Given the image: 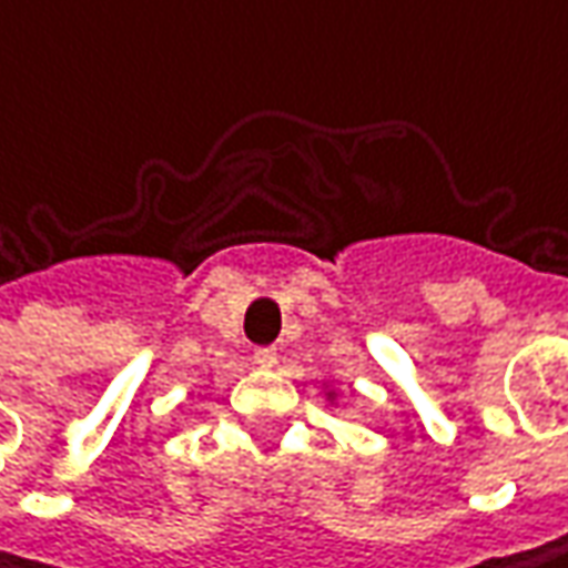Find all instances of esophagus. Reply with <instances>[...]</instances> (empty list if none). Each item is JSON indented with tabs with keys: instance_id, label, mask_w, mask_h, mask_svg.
Here are the masks:
<instances>
[{
	"instance_id": "1",
	"label": "esophagus",
	"mask_w": 568,
	"mask_h": 568,
	"mask_svg": "<svg viewBox=\"0 0 568 568\" xmlns=\"http://www.w3.org/2000/svg\"><path fill=\"white\" fill-rule=\"evenodd\" d=\"M254 363H257L261 369H271V366L277 363V349H274V346H257V349H254Z\"/></svg>"
}]
</instances>
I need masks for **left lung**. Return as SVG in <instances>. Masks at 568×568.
<instances>
[{"mask_svg":"<svg viewBox=\"0 0 568 568\" xmlns=\"http://www.w3.org/2000/svg\"><path fill=\"white\" fill-rule=\"evenodd\" d=\"M323 395H326V402H333V398H336V392L333 389H323Z\"/></svg>","mask_w":568,"mask_h":568,"instance_id":"left-lung-1","label":"left lung"}]
</instances>
